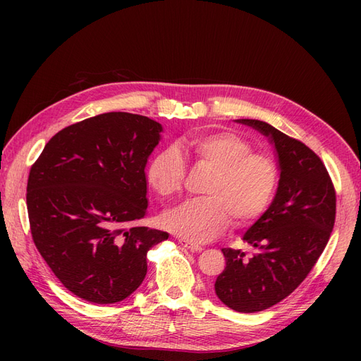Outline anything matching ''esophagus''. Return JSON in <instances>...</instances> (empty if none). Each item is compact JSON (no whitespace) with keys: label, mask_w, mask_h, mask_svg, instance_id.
Listing matches in <instances>:
<instances>
[{"label":"esophagus","mask_w":361,"mask_h":361,"mask_svg":"<svg viewBox=\"0 0 361 361\" xmlns=\"http://www.w3.org/2000/svg\"><path fill=\"white\" fill-rule=\"evenodd\" d=\"M179 244H180L182 247H185V248L191 250L192 253H200V251L203 250L200 245H197V244H192V243L187 241V239H179Z\"/></svg>","instance_id":"34e87169"}]
</instances>
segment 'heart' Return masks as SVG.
Listing matches in <instances>:
<instances>
[{
	"mask_svg": "<svg viewBox=\"0 0 361 361\" xmlns=\"http://www.w3.org/2000/svg\"><path fill=\"white\" fill-rule=\"evenodd\" d=\"M195 166L211 170L204 199L185 202L162 216L170 232L192 243H207L231 226H244L264 214L279 185V166L268 154L253 152L241 135L220 133L195 134L178 141L176 149H162L146 169L149 187L161 197L182 191L187 166L180 154Z\"/></svg>",
	"mask_w": 361,
	"mask_h": 361,
	"instance_id": "1",
	"label": "heart"
}]
</instances>
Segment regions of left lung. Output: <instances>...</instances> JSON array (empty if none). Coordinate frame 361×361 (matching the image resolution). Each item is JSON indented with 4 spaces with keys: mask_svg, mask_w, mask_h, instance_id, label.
<instances>
[{
    "mask_svg": "<svg viewBox=\"0 0 361 361\" xmlns=\"http://www.w3.org/2000/svg\"><path fill=\"white\" fill-rule=\"evenodd\" d=\"M235 122L268 137L280 170L274 200L243 236L253 253L223 248L226 268L214 285L227 307L255 313L285 300L307 277L330 239L336 192L321 158L301 141L260 120Z\"/></svg>",
    "mask_w": 361,
    "mask_h": 361,
    "instance_id": "8db88e82",
    "label": "left lung"
}]
</instances>
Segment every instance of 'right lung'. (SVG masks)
Instances as JSON below:
<instances>
[{
    "mask_svg": "<svg viewBox=\"0 0 361 361\" xmlns=\"http://www.w3.org/2000/svg\"><path fill=\"white\" fill-rule=\"evenodd\" d=\"M162 126L105 113L61 129L32 164L27 209L32 241L63 286L96 304L138 289L147 251L167 232L130 227L146 216L145 169Z\"/></svg>",
    "mask_w": 361,
    "mask_h": 361,
    "instance_id": "add662e5",
    "label": "right lung"
}]
</instances>
